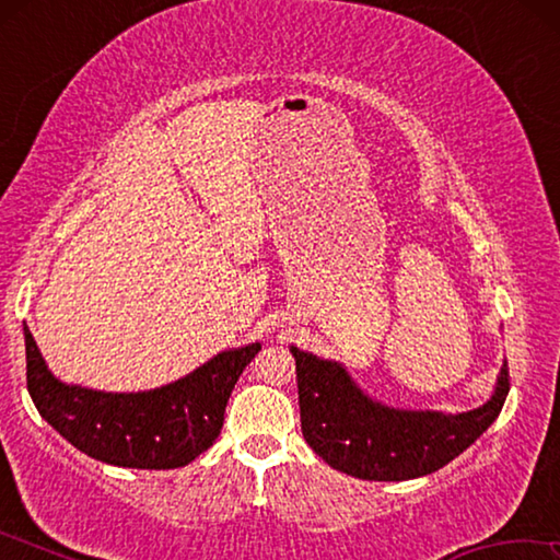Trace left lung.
Segmentation results:
<instances>
[{"instance_id": "1", "label": "left lung", "mask_w": 560, "mask_h": 560, "mask_svg": "<svg viewBox=\"0 0 560 560\" xmlns=\"http://www.w3.org/2000/svg\"><path fill=\"white\" fill-rule=\"evenodd\" d=\"M296 358L301 432L330 467L368 481H405L432 474L477 442L509 395V365L494 393L467 412L400 410L360 390L343 363L291 346Z\"/></svg>"}]
</instances>
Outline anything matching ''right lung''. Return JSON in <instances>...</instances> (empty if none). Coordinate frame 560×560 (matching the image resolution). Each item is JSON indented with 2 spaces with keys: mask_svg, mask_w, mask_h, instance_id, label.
Listing matches in <instances>:
<instances>
[{
  "mask_svg": "<svg viewBox=\"0 0 560 560\" xmlns=\"http://www.w3.org/2000/svg\"><path fill=\"white\" fill-rule=\"evenodd\" d=\"M26 387L51 428L89 457L128 469H177L220 438L224 407L261 343L230 348L179 381L140 393H106L56 377L24 324Z\"/></svg>",
  "mask_w": 560,
  "mask_h": 560,
  "instance_id": "right-lung-1",
  "label": "right lung"
}]
</instances>
